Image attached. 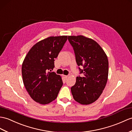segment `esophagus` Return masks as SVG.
I'll use <instances>...</instances> for the list:
<instances>
[{"instance_id": "34e87169", "label": "esophagus", "mask_w": 132, "mask_h": 132, "mask_svg": "<svg viewBox=\"0 0 132 132\" xmlns=\"http://www.w3.org/2000/svg\"><path fill=\"white\" fill-rule=\"evenodd\" d=\"M64 76V78H65V79H67V78H68V75H63Z\"/></svg>"}]
</instances>
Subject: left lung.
I'll return each instance as SVG.
<instances>
[{"instance_id": "1", "label": "left lung", "mask_w": 132, "mask_h": 132, "mask_svg": "<svg viewBox=\"0 0 132 132\" xmlns=\"http://www.w3.org/2000/svg\"><path fill=\"white\" fill-rule=\"evenodd\" d=\"M68 40L74 51L80 73L84 75L77 76L71 88L72 96L76 102L89 105L98 98L105 88L109 74L108 57L93 39L79 35L69 36Z\"/></svg>"}]
</instances>
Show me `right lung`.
<instances>
[{"mask_svg":"<svg viewBox=\"0 0 132 132\" xmlns=\"http://www.w3.org/2000/svg\"><path fill=\"white\" fill-rule=\"evenodd\" d=\"M67 36H51L31 48L22 66L23 82L27 92L35 102L48 104L56 98L63 85L61 77L54 72V61Z\"/></svg>","mask_w":132,"mask_h":132,"instance_id":"1","label":"right lung"}]
</instances>
